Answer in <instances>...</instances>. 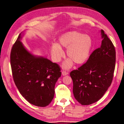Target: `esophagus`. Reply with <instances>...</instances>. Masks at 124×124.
Returning a JSON list of instances; mask_svg holds the SVG:
<instances>
[{
	"mask_svg": "<svg viewBox=\"0 0 124 124\" xmlns=\"http://www.w3.org/2000/svg\"><path fill=\"white\" fill-rule=\"evenodd\" d=\"M62 74L63 76H66L68 74V72L65 70H63L62 72Z\"/></svg>",
	"mask_w": 124,
	"mask_h": 124,
	"instance_id": "34e87169",
	"label": "esophagus"
}]
</instances>
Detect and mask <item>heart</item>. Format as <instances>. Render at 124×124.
<instances>
[{"mask_svg": "<svg viewBox=\"0 0 124 124\" xmlns=\"http://www.w3.org/2000/svg\"><path fill=\"white\" fill-rule=\"evenodd\" d=\"M93 46V41L88 35L78 31H70L62 35L57 44L51 46L52 56L56 62L61 60L63 56L61 48L66 49V55L70 59L64 64L66 68H70L74 62L82 64L88 59Z\"/></svg>", "mask_w": 124, "mask_h": 124, "instance_id": "1", "label": "heart"}]
</instances>
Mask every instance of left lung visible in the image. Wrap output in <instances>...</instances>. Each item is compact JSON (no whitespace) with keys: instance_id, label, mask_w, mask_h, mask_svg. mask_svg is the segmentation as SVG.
Wrapping results in <instances>:
<instances>
[{"instance_id":"left-lung-1","label":"left lung","mask_w":124,"mask_h":124,"mask_svg":"<svg viewBox=\"0 0 124 124\" xmlns=\"http://www.w3.org/2000/svg\"><path fill=\"white\" fill-rule=\"evenodd\" d=\"M101 34V46L91 53L85 63L70 72L73 81V93L82 105L97 102L112 81L116 66V49L102 30Z\"/></svg>"}]
</instances>
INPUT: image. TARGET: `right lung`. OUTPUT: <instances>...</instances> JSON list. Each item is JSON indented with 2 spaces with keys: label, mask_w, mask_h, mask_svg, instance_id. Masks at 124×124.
Segmentation results:
<instances>
[{
  "label": "right lung",
  "mask_w": 124,
  "mask_h": 124,
  "mask_svg": "<svg viewBox=\"0 0 124 124\" xmlns=\"http://www.w3.org/2000/svg\"><path fill=\"white\" fill-rule=\"evenodd\" d=\"M21 36H18L11 52L14 81L30 103L47 106L54 98L55 84L61 76V68L47 58L36 57L30 53L20 42Z\"/></svg>",
  "instance_id": "right-lung-1"
}]
</instances>
